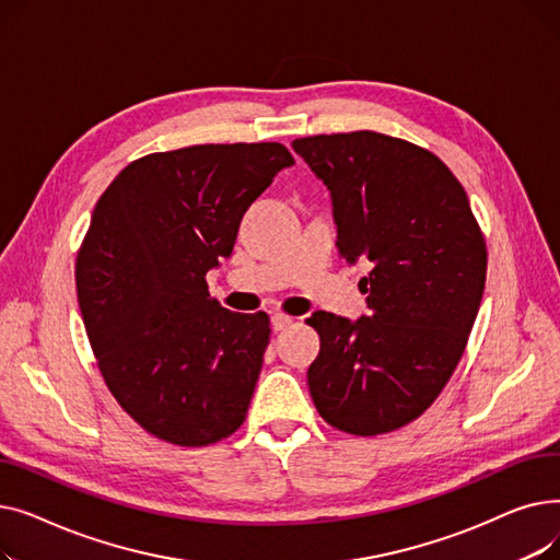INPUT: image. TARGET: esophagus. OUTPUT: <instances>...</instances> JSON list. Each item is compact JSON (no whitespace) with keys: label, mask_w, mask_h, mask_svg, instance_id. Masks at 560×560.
<instances>
[{"label":"esophagus","mask_w":560,"mask_h":560,"mask_svg":"<svg viewBox=\"0 0 560 560\" xmlns=\"http://www.w3.org/2000/svg\"><path fill=\"white\" fill-rule=\"evenodd\" d=\"M292 322H295V317H290V315H283V313H275L272 315V329L275 331H283V329H288Z\"/></svg>","instance_id":"obj_1"}]
</instances>
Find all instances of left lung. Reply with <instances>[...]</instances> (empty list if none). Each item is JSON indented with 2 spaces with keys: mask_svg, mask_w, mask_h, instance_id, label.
<instances>
[{
  "mask_svg": "<svg viewBox=\"0 0 560 560\" xmlns=\"http://www.w3.org/2000/svg\"><path fill=\"white\" fill-rule=\"evenodd\" d=\"M331 195L338 254L372 270L368 315L313 313L308 388L331 427L376 435L422 416L456 370L486 285V243L450 167L374 131L292 142Z\"/></svg>",
  "mask_w": 560,
  "mask_h": 560,
  "instance_id": "left-lung-1",
  "label": "left lung"
}]
</instances>
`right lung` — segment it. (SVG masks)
Instances as JSON below:
<instances>
[{
	"label": "right lung",
	"instance_id": "right-lung-1",
	"mask_svg": "<svg viewBox=\"0 0 560 560\" xmlns=\"http://www.w3.org/2000/svg\"><path fill=\"white\" fill-rule=\"evenodd\" d=\"M290 165L279 142L184 147L133 161L95 206L77 256L85 334L113 397L172 445H211L245 422L270 319L220 306L203 277Z\"/></svg>",
	"mask_w": 560,
	"mask_h": 560
}]
</instances>
